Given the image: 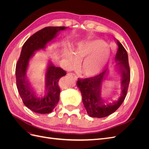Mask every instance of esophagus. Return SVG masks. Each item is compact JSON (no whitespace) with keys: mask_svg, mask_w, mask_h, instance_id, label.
<instances>
[{"mask_svg":"<svg viewBox=\"0 0 149 149\" xmlns=\"http://www.w3.org/2000/svg\"><path fill=\"white\" fill-rule=\"evenodd\" d=\"M67 76H68V77H70V78H73L74 80L77 79V76H76L74 73H68Z\"/></svg>","mask_w":149,"mask_h":149,"instance_id":"esophagus-1","label":"esophagus"}]
</instances>
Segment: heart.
<instances>
[{
    "instance_id": "b5f03b06",
    "label": "heart",
    "mask_w": 149,
    "mask_h": 149,
    "mask_svg": "<svg viewBox=\"0 0 149 149\" xmlns=\"http://www.w3.org/2000/svg\"><path fill=\"white\" fill-rule=\"evenodd\" d=\"M106 47V43L100 39L84 40L73 50L65 48L62 54L72 63L83 58L79 63V71L83 75L90 77L100 73L106 64L109 57Z\"/></svg>"
}]
</instances>
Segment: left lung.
I'll return each instance as SVG.
<instances>
[{
  "instance_id": "1",
  "label": "left lung",
  "mask_w": 149,
  "mask_h": 149,
  "mask_svg": "<svg viewBox=\"0 0 149 149\" xmlns=\"http://www.w3.org/2000/svg\"><path fill=\"white\" fill-rule=\"evenodd\" d=\"M119 48L115 56L117 67L120 74L121 95L118 101L105 104L101 98L102 84L107 74L106 69L100 74L83 79H78L76 85L82 95V101L88 114L93 118H104L114 112L125 100L130 82V68L127 53L119 40H117Z\"/></svg>"
}]
</instances>
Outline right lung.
<instances>
[{"label": "right lung", "mask_w": 149, "mask_h": 149, "mask_svg": "<svg viewBox=\"0 0 149 149\" xmlns=\"http://www.w3.org/2000/svg\"><path fill=\"white\" fill-rule=\"evenodd\" d=\"M66 26H47L39 30L26 40L22 48L20 56L16 65L15 75L18 91L26 107L39 114L52 112L60 100V79L66 75V71L54 66L49 61L45 73V94L38 97L26 77L30 58L40 49H45L47 44L55 38L58 33Z\"/></svg>", "instance_id": "right-lung-1"}]
</instances>
